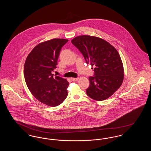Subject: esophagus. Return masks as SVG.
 I'll return each mask as SVG.
<instances>
[{
  "label": "esophagus",
  "instance_id": "34e87169",
  "mask_svg": "<svg viewBox=\"0 0 151 151\" xmlns=\"http://www.w3.org/2000/svg\"><path fill=\"white\" fill-rule=\"evenodd\" d=\"M79 80V78H72V80L73 81H76Z\"/></svg>",
  "mask_w": 151,
  "mask_h": 151
}]
</instances>
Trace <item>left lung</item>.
Listing matches in <instances>:
<instances>
[{
  "mask_svg": "<svg viewBox=\"0 0 151 151\" xmlns=\"http://www.w3.org/2000/svg\"><path fill=\"white\" fill-rule=\"evenodd\" d=\"M71 42L83 54L86 64L95 67L93 76L89 78L87 95L94 100L107 99L121 86L124 78L118 52L107 41L96 37L78 36Z\"/></svg>",
  "mask_w": 151,
  "mask_h": 151,
  "instance_id": "left-lung-1",
  "label": "left lung"
}]
</instances>
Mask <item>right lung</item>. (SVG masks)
<instances>
[{
    "label": "right lung",
    "instance_id": "right-lung-1",
    "mask_svg": "<svg viewBox=\"0 0 151 151\" xmlns=\"http://www.w3.org/2000/svg\"><path fill=\"white\" fill-rule=\"evenodd\" d=\"M68 40L55 38L38 44L27 58L24 75L30 92L41 102L57 106L66 99L69 83L62 77H54L62 47Z\"/></svg>",
    "mask_w": 151,
    "mask_h": 151
}]
</instances>
